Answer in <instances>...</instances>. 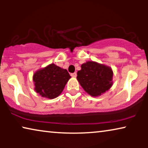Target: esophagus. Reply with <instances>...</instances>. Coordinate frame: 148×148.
<instances>
[{
	"instance_id": "obj_1",
	"label": "esophagus",
	"mask_w": 148,
	"mask_h": 148,
	"mask_svg": "<svg viewBox=\"0 0 148 148\" xmlns=\"http://www.w3.org/2000/svg\"><path fill=\"white\" fill-rule=\"evenodd\" d=\"M71 75L73 77H76V76H77V73L76 72H75V73H71Z\"/></svg>"
}]
</instances>
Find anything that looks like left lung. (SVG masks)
<instances>
[{"mask_svg": "<svg viewBox=\"0 0 148 148\" xmlns=\"http://www.w3.org/2000/svg\"><path fill=\"white\" fill-rule=\"evenodd\" d=\"M81 67L77 79L90 96H100L111 88L113 72L110 67L93 61L87 62Z\"/></svg>", "mask_w": 148, "mask_h": 148, "instance_id": "left-lung-1", "label": "left lung"}]
</instances>
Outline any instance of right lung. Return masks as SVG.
I'll return each mask as SVG.
<instances>
[{"instance_id":"1","label":"right lung","mask_w":148,"mask_h":148,"mask_svg":"<svg viewBox=\"0 0 148 148\" xmlns=\"http://www.w3.org/2000/svg\"><path fill=\"white\" fill-rule=\"evenodd\" d=\"M70 78L67 71L54 64L38 71L33 76L36 92L50 99L59 96Z\"/></svg>"}]
</instances>
